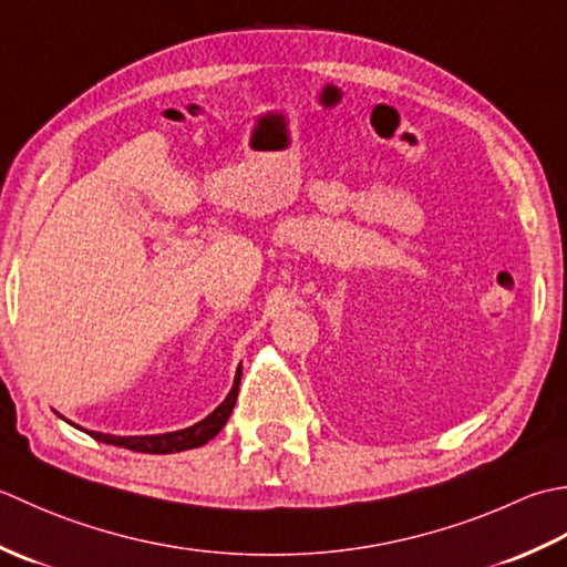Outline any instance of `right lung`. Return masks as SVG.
<instances>
[{
    "label": "right lung",
    "mask_w": 567,
    "mask_h": 567,
    "mask_svg": "<svg viewBox=\"0 0 567 567\" xmlns=\"http://www.w3.org/2000/svg\"><path fill=\"white\" fill-rule=\"evenodd\" d=\"M239 379H241V364L237 367V374H235V386L229 391L227 399L219 403V406L207 415V419L198 421L190 429H183V431H173V433H161V435H130V437H120V435H110V433H97V431H87V429H80L78 423L63 419L61 413L53 411L58 419L68 421L75 429L90 433L95 437L97 443H107V445H120V447H130L136 450V453H154V455H166V453H181V450H190V447H200L207 441H213V437L225 429V423L229 419V413L235 409V401H237V391H239Z\"/></svg>",
    "instance_id": "obj_1"
}]
</instances>
